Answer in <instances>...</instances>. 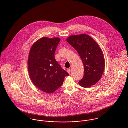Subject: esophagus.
<instances>
[{
    "instance_id": "obj_1",
    "label": "esophagus",
    "mask_w": 128,
    "mask_h": 128,
    "mask_svg": "<svg viewBox=\"0 0 128 128\" xmlns=\"http://www.w3.org/2000/svg\"><path fill=\"white\" fill-rule=\"evenodd\" d=\"M67 72L69 73V74H70V72H71V70H70V68H68V69L67 70Z\"/></svg>"
}]
</instances>
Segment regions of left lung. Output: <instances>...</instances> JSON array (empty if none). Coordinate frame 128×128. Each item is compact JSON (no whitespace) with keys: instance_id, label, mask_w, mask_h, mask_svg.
<instances>
[{"instance_id":"8db88e82","label":"left lung","mask_w":128,"mask_h":128,"mask_svg":"<svg viewBox=\"0 0 128 128\" xmlns=\"http://www.w3.org/2000/svg\"><path fill=\"white\" fill-rule=\"evenodd\" d=\"M66 41L77 51L84 65V76L79 84L84 88L95 85L101 78L105 67L104 56L99 45L86 34L71 36Z\"/></svg>"}]
</instances>
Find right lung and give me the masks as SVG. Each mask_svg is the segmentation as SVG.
Segmentation results:
<instances>
[{
	"instance_id": "1",
	"label": "right lung",
	"mask_w": 128,
	"mask_h": 128,
	"mask_svg": "<svg viewBox=\"0 0 128 128\" xmlns=\"http://www.w3.org/2000/svg\"><path fill=\"white\" fill-rule=\"evenodd\" d=\"M60 39L42 37L31 47L28 68L30 77L39 89L52 94L60 87L68 73L56 61L55 52Z\"/></svg>"
}]
</instances>
